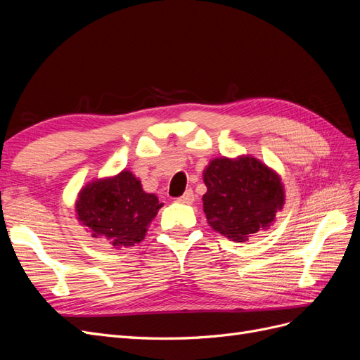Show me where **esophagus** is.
<instances>
[{
  "instance_id": "1",
  "label": "esophagus",
  "mask_w": 360,
  "mask_h": 360,
  "mask_svg": "<svg viewBox=\"0 0 360 360\" xmlns=\"http://www.w3.org/2000/svg\"><path fill=\"white\" fill-rule=\"evenodd\" d=\"M193 200H195V195H193V191L192 189H188L186 192H184L181 197L179 198V201L180 202H183V204H191V202H193Z\"/></svg>"
}]
</instances>
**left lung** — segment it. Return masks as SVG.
I'll list each match as a JSON object with an SVG mask.
<instances>
[{"instance_id":"1","label":"left lung","mask_w":360,"mask_h":360,"mask_svg":"<svg viewBox=\"0 0 360 360\" xmlns=\"http://www.w3.org/2000/svg\"><path fill=\"white\" fill-rule=\"evenodd\" d=\"M202 176L207 222L234 242H245L250 234L266 230L284 205L279 176L252 156L213 159Z\"/></svg>"}]
</instances>
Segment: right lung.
Masks as SVG:
<instances>
[{"instance_id": "obj_1", "label": "right lung", "mask_w": 360, "mask_h": 360, "mask_svg": "<svg viewBox=\"0 0 360 360\" xmlns=\"http://www.w3.org/2000/svg\"><path fill=\"white\" fill-rule=\"evenodd\" d=\"M162 207L155 193L124 169L115 177L94 180L79 192L76 214L93 237H105L112 246L129 248L144 240L148 224Z\"/></svg>"}]
</instances>
